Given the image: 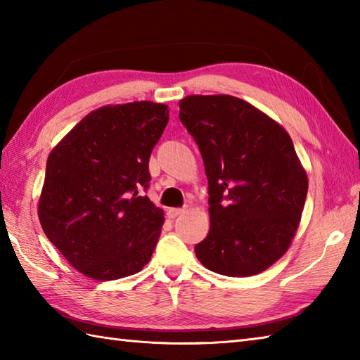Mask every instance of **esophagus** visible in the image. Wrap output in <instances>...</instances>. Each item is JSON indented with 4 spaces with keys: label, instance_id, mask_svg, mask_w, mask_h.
<instances>
[{
    "label": "esophagus",
    "instance_id": "obj_1",
    "mask_svg": "<svg viewBox=\"0 0 360 360\" xmlns=\"http://www.w3.org/2000/svg\"><path fill=\"white\" fill-rule=\"evenodd\" d=\"M184 212H186L184 209H168L167 210V217L168 218H176V217L182 215V213H184Z\"/></svg>",
    "mask_w": 360,
    "mask_h": 360
}]
</instances>
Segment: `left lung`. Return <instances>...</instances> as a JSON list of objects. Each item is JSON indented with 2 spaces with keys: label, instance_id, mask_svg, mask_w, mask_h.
Masks as SVG:
<instances>
[{
  "label": "left lung",
  "instance_id": "1",
  "mask_svg": "<svg viewBox=\"0 0 360 360\" xmlns=\"http://www.w3.org/2000/svg\"><path fill=\"white\" fill-rule=\"evenodd\" d=\"M179 119L209 179L210 231L195 246L198 259L227 277L266 271L292 243L308 193L292 139L278 122L227 94L184 97Z\"/></svg>",
  "mask_w": 360,
  "mask_h": 360
}]
</instances>
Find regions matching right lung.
<instances>
[{
	"instance_id": "1",
	"label": "right lung",
	"mask_w": 360,
	"mask_h": 360,
	"mask_svg": "<svg viewBox=\"0 0 360 360\" xmlns=\"http://www.w3.org/2000/svg\"><path fill=\"white\" fill-rule=\"evenodd\" d=\"M168 112L167 105L148 101L101 106L49 153L38 218L85 277L124 278L150 262L164 210L142 192Z\"/></svg>"
}]
</instances>
